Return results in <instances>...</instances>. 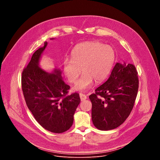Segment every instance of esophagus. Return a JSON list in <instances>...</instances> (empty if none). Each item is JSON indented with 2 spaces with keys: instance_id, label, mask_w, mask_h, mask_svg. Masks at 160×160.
<instances>
[{
  "instance_id": "1",
  "label": "esophagus",
  "mask_w": 160,
  "mask_h": 160,
  "mask_svg": "<svg viewBox=\"0 0 160 160\" xmlns=\"http://www.w3.org/2000/svg\"><path fill=\"white\" fill-rule=\"evenodd\" d=\"M80 99L82 101H85L87 99V96L83 94H80Z\"/></svg>"
}]
</instances>
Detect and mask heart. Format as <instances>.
Returning <instances> with one entry per match:
<instances>
[{
  "mask_svg": "<svg viewBox=\"0 0 160 160\" xmlns=\"http://www.w3.org/2000/svg\"><path fill=\"white\" fill-rule=\"evenodd\" d=\"M115 59V51L109 45L95 41L83 42L72 50L71 59H64L63 72L68 81L75 83L82 69L83 73L73 89L86 91L92 87L94 80L101 83L108 77Z\"/></svg>",
  "mask_w": 160,
  "mask_h": 160,
  "instance_id": "1",
  "label": "heart"
}]
</instances>
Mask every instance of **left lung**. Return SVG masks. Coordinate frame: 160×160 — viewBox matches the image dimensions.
Returning a JSON list of instances; mask_svg holds the SVG:
<instances>
[{
    "label": "left lung",
    "mask_w": 160,
    "mask_h": 160,
    "mask_svg": "<svg viewBox=\"0 0 160 160\" xmlns=\"http://www.w3.org/2000/svg\"><path fill=\"white\" fill-rule=\"evenodd\" d=\"M138 88L135 66L117 62L107 81L89 96L94 126L101 130H109L121 125L132 110Z\"/></svg>",
    "instance_id": "1"
}]
</instances>
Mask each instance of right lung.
Returning <instances> with one entry per match:
<instances>
[{
  "label": "right lung",
  "mask_w": 160,
  "mask_h": 160,
  "mask_svg": "<svg viewBox=\"0 0 160 160\" xmlns=\"http://www.w3.org/2000/svg\"><path fill=\"white\" fill-rule=\"evenodd\" d=\"M47 45L45 42L43 46L33 53L22 72V90L27 105L37 122L48 131L60 133L73 125L80 98L78 93L66 96L70 86L62 80L61 70L56 68L48 73L40 68V60Z\"/></svg>",
  "instance_id": "right-lung-1"
}]
</instances>
